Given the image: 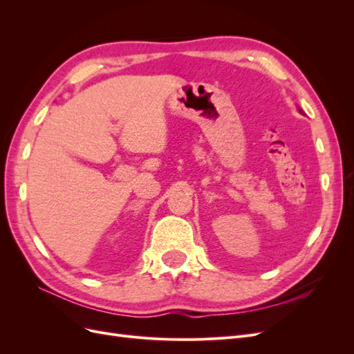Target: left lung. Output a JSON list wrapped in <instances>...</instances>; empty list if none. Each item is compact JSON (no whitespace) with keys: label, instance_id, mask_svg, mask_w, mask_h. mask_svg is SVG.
<instances>
[{"label":"left lung","instance_id":"left-lung-1","mask_svg":"<svg viewBox=\"0 0 354 354\" xmlns=\"http://www.w3.org/2000/svg\"><path fill=\"white\" fill-rule=\"evenodd\" d=\"M299 112H301V113H304V112H303V111H299Z\"/></svg>","mask_w":354,"mask_h":354}]
</instances>
